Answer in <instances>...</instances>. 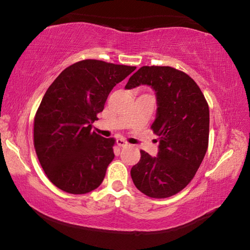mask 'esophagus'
<instances>
[{"mask_svg": "<svg viewBox=\"0 0 250 250\" xmlns=\"http://www.w3.org/2000/svg\"><path fill=\"white\" fill-rule=\"evenodd\" d=\"M117 145L119 146H121V147H125V146H128L129 143L126 142V141H125L124 139H117Z\"/></svg>", "mask_w": 250, "mask_h": 250, "instance_id": "obj_1", "label": "esophagus"}]
</instances>
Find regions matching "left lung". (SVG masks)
Instances as JSON below:
<instances>
[{"label": "left lung", "mask_w": 250, "mask_h": 250, "mask_svg": "<svg viewBox=\"0 0 250 250\" xmlns=\"http://www.w3.org/2000/svg\"><path fill=\"white\" fill-rule=\"evenodd\" d=\"M141 84L155 91L158 108L151 129L159 135V150L156 156L141 150L131 177L146 195L170 197L192 181L206 154L208 104L196 83L172 67L143 66L131 76L125 89Z\"/></svg>", "instance_id": "8db88e82"}]
</instances>
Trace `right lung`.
Masks as SVG:
<instances>
[{
    "mask_svg": "<svg viewBox=\"0 0 250 250\" xmlns=\"http://www.w3.org/2000/svg\"><path fill=\"white\" fill-rule=\"evenodd\" d=\"M135 69L97 59L67 67L50 84L34 119V146L46 175L70 194L103 183L115 139L92 132L110 91Z\"/></svg>",
    "mask_w": 250,
    "mask_h": 250,
    "instance_id": "add662e5",
    "label": "right lung"
}]
</instances>
